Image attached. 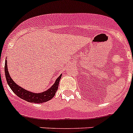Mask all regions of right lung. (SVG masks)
<instances>
[{
    "mask_svg": "<svg viewBox=\"0 0 133 133\" xmlns=\"http://www.w3.org/2000/svg\"><path fill=\"white\" fill-rule=\"evenodd\" d=\"M4 66H5L4 72H5V76L7 83L11 90H12V92L17 96L20 97L21 99L28 102H31V103H41L48 102L49 100L51 99L55 95L56 92L58 90V84H59V81H60L62 75H61L57 78L53 85H52L51 87L49 88L48 90L45 92H41V93H34V92L26 90L23 88L20 87L13 81L12 79L11 78L10 75H9V72H8V67H7V60L5 61V65Z\"/></svg>",
    "mask_w": 133,
    "mask_h": 133,
    "instance_id": "1",
    "label": "right lung"
}]
</instances>
